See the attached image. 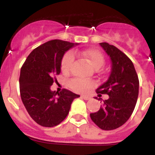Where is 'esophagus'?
I'll use <instances>...</instances> for the list:
<instances>
[{"mask_svg": "<svg viewBox=\"0 0 155 155\" xmlns=\"http://www.w3.org/2000/svg\"><path fill=\"white\" fill-rule=\"evenodd\" d=\"M81 97H82L84 100H85V101H89V100L91 99V97H89V96H86V95H82Z\"/></svg>", "mask_w": 155, "mask_h": 155, "instance_id": "obj_1", "label": "esophagus"}]
</instances>
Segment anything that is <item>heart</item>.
<instances>
[{"label": "heart", "instance_id": "heart-1", "mask_svg": "<svg viewBox=\"0 0 155 155\" xmlns=\"http://www.w3.org/2000/svg\"><path fill=\"white\" fill-rule=\"evenodd\" d=\"M75 54H80L97 70H99L102 68L105 63V58L101 52L97 49H89L83 51L80 53L77 51ZM75 57L71 52H68L63 55L61 60V70L64 74H68L71 71V68L74 64ZM68 85L71 89L75 92L84 93L88 92L90 89L95 86L93 81L82 79H72L68 82Z\"/></svg>", "mask_w": 155, "mask_h": 155}]
</instances>
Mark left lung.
<instances>
[{
	"instance_id": "left-lung-1",
	"label": "left lung",
	"mask_w": 155,
	"mask_h": 155,
	"mask_svg": "<svg viewBox=\"0 0 155 155\" xmlns=\"http://www.w3.org/2000/svg\"><path fill=\"white\" fill-rule=\"evenodd\" d=\"M100 45L110 57L112 71L108 80L97 92L109 97L97 112L90 113V117L101 130H112L124 125L132 115L138 97L139 80L132 61L125 54L107 42Z\"/></svg>"
}]
</instances>
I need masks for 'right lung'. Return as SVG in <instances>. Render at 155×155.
I'll use <instances>...</instances> for the list:
<instances>
[{
  "instance_id": "1",
  "label": "right lung",
  "mask_w": 155,
  "mask_h": 155,
  "mask_svg": "<svg viewBox=\"0 0 155 155\" xmlns=\"http://www.w3.org/2000/svg\"><path fill=\"white\" fill-rule=\"evenodd\" d=\"M78 43L54 39L35 48L21 68V98L29 115L38 125L53 127L68 116L73 100L80 96L63 88L52 92L51 86L60 74L63 54Z\"/></svg>"
}]
</instances>
